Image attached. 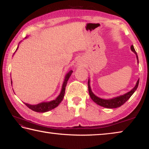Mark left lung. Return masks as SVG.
Returning <instances> with one entry per match:
<instances>
[{"label": "left lung", "instance_id": "obj_1", "mask_svg": "<svg viewBox=\"0 0 149 149\" xmlns=\"http://www.w3.org/2000/svg\"><path fill=\"white\" fill-rule=\"evenodd\" d=\"M131 50H132V51H133L136 54L137 62H139L137 54V52H136L133 45L131 46ZM139 79L137 81V84H136L135 86L133 87V89L131 90L130 91L125 93V94L123 95L119 96V97H117L112 98V99H101V98L97 97V96H96L94 93L92 92L91 89L89 79L88 80V89H89V93L91 98V99L96 103V104H97L99 106H101L102 107L107 108H116L123 105L131 97H132V95L134 93V92L137 89L138 85H139Z\"/></svg>", "mask_w": 149, "mask_h": 149}]
</instances>
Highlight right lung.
Wrapping results in <instances>:
<instances>
[{"mask_svg": "<svg viewBox=\"0 0 149 149\" xmlns=\"http://www.w3.org/2000/svg\"><path fill=\"white\" fill-rule=\"evenodd\" d=\"M17 49H18V47H17L16 51L17 50ZM72 72H73L72 70H70V71L69 72H68V74L65 75L64 83H63V85L62 87L61 92H60V95L58 96V97L56 99L51 100V101H49V102H43L39 103V104H34V105L29 104H27V103H25V102H24V104H26L29 108H30V109L35 111V112H46L50 110L54 109V108H56V107H58V106L59 105L60 103L62 102V100H63V99H64L65 87H66L67 82H68V81L70 77L71 76ZM12 84V82L11 81V84Z\"/></svg>", "mask_w": 149, "mask_h": 149, "instance_id": "obj_1", "label": "right lung"}]
</instances>
